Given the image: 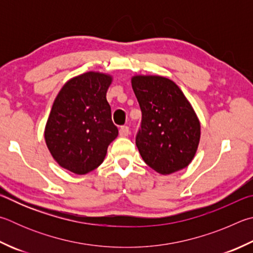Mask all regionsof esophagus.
<instances>
[{"mask_svg":"<svg viewBox=\"0 0 253 253\" xmlns=\"http://www.w3.org/2000/svg\"><path fill=\"white\" fill-rule=\"evenodd\" d=\"M119 135H121L122 137L128 136V135H129V128H128L127 126L121 127V129H119Z\"/></svg>","mask_w":253,"mask_h":253,"instance_id":"34e87169","label":"esophagus"}]
</instances>
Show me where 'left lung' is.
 <instances>
[{"mask_svg":"<svg viewBox=\"0 0 253 253\" xmlns=\"http://www.w3.org/2000/svg\"><path fill=\"white\" fill-rule=\"evenodd\" d=\"M131 87L142 113L136 146L144 162L162 174L189 166L198 149L201 126L182 90L159 75H134Z\"/></svg>","mask_w":253,"mask_h":253,"instance_id":"obj_1","label":"left lung"}]
</instances>
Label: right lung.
<instances>
[{"instance_id":"add662e5","label":"right lung","mask_w":253,"mask_h":253,"mask_svg":"<svg viewBox=\"0 0 253 253\" xmlns=\"http://www.w3.org/2000/svg\"><path fill=\"white\" fill-rule=\"evenodd\" d=\"M112 83L113 76L106 73H83L68 80L54 99L44 138L53 159L66 170H94L118 136L106 99Z\"/></svg>"}]
</instances>
